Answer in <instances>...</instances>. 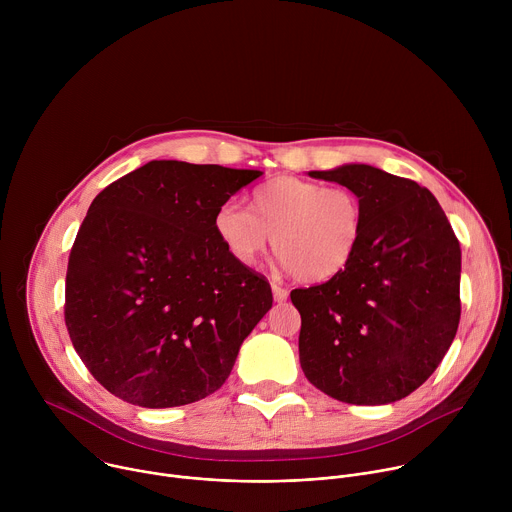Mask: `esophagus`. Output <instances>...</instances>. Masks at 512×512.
Returning a JSON list of instances; mask_svg holds the SVG:
<instances>
[{
	"label": "esophagus",
	"mask_w": 512,
	"mask_h": 512,
	"mask_svg": "<svg viewBox=\"0 0 512 512\" xmlns=\"http://www.w3.org/2000/svg\"><path fill=\"white\" fill-rule=\"evenodd\" d=\"M271 291H273V300L277 302V304H281V302H285L287 298H289V291L285 289V287H281V285H271Z\"/></svg>",
	"instance_id": "esophagus-1"
}]
</instances>
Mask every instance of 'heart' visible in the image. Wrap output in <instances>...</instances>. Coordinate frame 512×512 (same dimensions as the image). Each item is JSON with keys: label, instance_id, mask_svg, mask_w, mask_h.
I'll use <instances>...</instances> for the list:
<instances>
[{"label": "heart", "instance_id": "1", "mask_svg": "<svg viewBox=\"0 0 512 512\" xmlns=\"http://www.w3.org/2000/svg\"><path fill=\"white\" fill-rule=\"evenodd\" d=\"M249 211L225 202L212 229L241 265L253 267L273 251L283 267L308 283L342 273L364 233V206L346 186H322L296 176H277L249 194Z\"/></svg>", "mask_w": 512, "mask_h": 512}]
</instances>
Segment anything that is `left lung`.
Here are the masks:
<instances>
[{"label": "left lung", "instance_id": "left-lung-1", "mask_svg": "<svg viewBox=\"0 0 512 512\" xmlns=\"http://www.w3.org/2000/svg\"><path fill=\"white\" fill-rule=\"evenodd\" d=\"M312 178L358 194L364 233L348 267L291 291L302 316L300 364L322 393L387 405L421 387L460 324L462 251L435 196L367 164Z\"/></svg>", "mask_w": 512, "mask_h": 512}]
</instances>
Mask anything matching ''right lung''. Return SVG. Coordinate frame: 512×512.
<instances>
[{
    "mask_svg": "<svg viewBox=\"0 0 512 512\" xmlns=\"http://www.w3.org/2000/svg\"><path fill=\"white\" fill-rule=\"evenodd\" d=\"M261 174L154 160L97 194L68 257L64 322L109 393L162 409L229 379L273 296L218 241L212 216Z\"/></svg>",
    "mask_w": 512,
    "mask_h": 512,
    "instance_id": "obj_1",
    "label": "right lung"
}]
</instances>
